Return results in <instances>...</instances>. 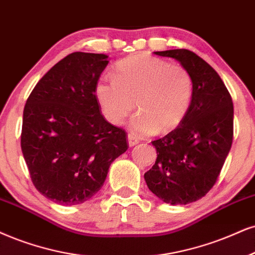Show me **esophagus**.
Here are the masks:
<instances>
[{
    "mask_svg": "<svg viewBox=\"0 0 255 255\" xmlns=\"http://www.w3.org/2000/svg\"><path fill=\"white\" fill-rule=\"evenodd\" d=\"M128 146H133V145H136V144L139 143V140H138V138L136 136H133L132 133H128Z\"/></svg>",
    "mask_w": 255,
    "mask_h": 255,
    "instance_id": "esophagus-1",
    "label": "esophagus"
}]
</instances>
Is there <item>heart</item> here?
<instances>
[{
  "label": "heart",
  "instance_id": "1",
  "mask_svg": "<svg viewBox=\"0 0 255 255\" xmlns=\"http://www.w3.org/2000/svg\"><path fill=\"white\" fill-rule=\"evenodd\" d=\"M103 116L118 125L134 108L131 118L134 136L168 132L183 121L194 96V80L182 66L162 59L137 55L118 62L112 78H102L94 89Z\"/></svg>",
  "mask_w": 255,
  "mask_h": 255
}]
</instances>
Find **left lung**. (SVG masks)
<instances>
[{"mask_svg":"<svg viewBox=\"0 0 255 255\" xmlns=\"http://www.w3.org/2000/svg\"><path fill=\"white\" fill-rule=\"evenodd\" d=\"M189 71L194 96L183 121L153 140L157 158L144 174L147 188L163 202L188 204L215 184L233 142L234 109L224 81L212 66L188 49L155 52Z\"/></svg>","mask_w":255,"mask_h":255,"instance_id":"1","label":"left lung"}]
</instances>
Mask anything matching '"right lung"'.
Instances as JSON below:
<instances>
[{"mask_svg": "<svg viewBox=\"0 0 255 255\" xmlns=\"http://www.w3.org/2000/svg\"><path fill=\"white\" fill-rule=\"evenodd\" d=\"M109 56L75 52L41 78L23 110L21 149L31 181L58 204L84 203L103 187L127 133L105 121L94 89Z\"/></svg>", "mask_w": 255, "mask_h": 255, "instance_id": "1", "label": "right lung"}]
</instances>
